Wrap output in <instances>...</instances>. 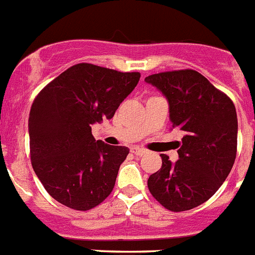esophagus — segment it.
Listing matches in <instances>:
<instances>
[{"mask_svg":"<svg viewBox=\"0 0 255 255\" xmlns=\"http://www.w3.org/2000/svg\"><path fill=\"white\" fill-rule=\"evenodd\" d=\"M131 153H134L135 155H137V156H143L144 154L146 153V150L145 149L136 148V146H134V148H131Z\"/></svg>","mask_w":255,"mask_h":255,"instance_id":"esophagus-1","label":"esophagus"}]
</instances>
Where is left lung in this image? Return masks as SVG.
I'll list each match as a JSON object with an SVG mask.
<instances>
[{
	"label": "left lung",
	"mask_w": 255,
	"mask_h": 255,
	"mask_svg": "<svg viewBox=\"0 0 255 255\" xmlns=\"http://www.w3.org/2000/svg\"><path fill=\"white\" fill-rule=\"evenodd\" d=\"M165 96L172 126L182 131L179 159L162 154V168L148 179L153 197L170 211H187L215 195L237 156L238 118L224 92L193 69L145 78Z\"/></svg>",
	"instance_id": "left-lung-1"
}]
</instances>
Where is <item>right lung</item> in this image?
I'll return each mask as SVG.
<instances>
[{"label": "right lung", "instance_id": "right-lung-1", "mask_svg": "<svg viewBox=\"0 0 255 255\" xmlns=\"http://www.w3.org/2000/svg\"><path fill=\"white\" fill-rule=\"evenodd\" d=\"M139 79V72L79 63L35 97L29 116L30 158L37 178L58 202L87 211L112 192L129 149L96 141L91 125L114 118Z\"/></svg>", "mask_w": 255, "mask_h": 255}]
</instances>
